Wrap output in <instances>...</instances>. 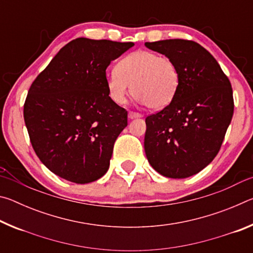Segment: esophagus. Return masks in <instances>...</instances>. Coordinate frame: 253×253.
<instances>
[{"label":"esophagus","instance_id":"obj_1","mask_svg":"<svg viewBox=\"0 0 253 253\" xmlns=\"http://www.w3.org/2000/svg\"><path fill=\"white\" fill-rule=\"evenodd\" d=\"M142 117V114L139 113H135V111H129L128 113V118L129 119H135V118H140Z\"/></svg>","mask_w":253,"mask_h":253}]
</instances>
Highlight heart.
I'll list each match as a JSON object with an SVG mask.
<instances>
[{
    "mask_svg": "<svg viewBox=\"0 0 253 253\" xmlns=\"http://www.w3.org/2000/svg\"><path fill=\"white\" fill-rule=\"evenodd\" d=\"M179 83L181 75L174 60L148 50L126 55L106 77L108 93L115 102L125 104L132 90L137 99L152 109L169 105Z\"/></svg>",
    "mask_w": 253,
    "mask_h": 253,
    "instance_id": "1",
    "label": "heart"
}]
</instances>
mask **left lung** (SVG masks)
<instances>
[{
	"label": "left lung",
	"instance_id": "obj_1",
	"mask_svg": "<svg viewBox=\"0 0 253 253\" xmlns=\"http://www.w3.org/2000/svg\"><path fill=\"white\" fill-rule=\"evenodd\" d=\"M145 45L174 60L181 75L170 104L145 121L146 157L163 176L190 177L220 151L233 116L232 87L213 55L194 41L169 39Z\"/></svg>",
	"mask_w": 253,
	"mask_h": 253
}]
</instances>
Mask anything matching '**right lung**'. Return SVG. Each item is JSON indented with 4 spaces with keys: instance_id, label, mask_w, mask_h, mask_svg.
<instances>
[{
    "instance_id": "right-lung-1",
    "label": "right lung",
    "mask_w": 253,
    "mask_h": 253,
    "mask_svg": "<svg viewBox=\"0 0 253 253\" xmlns=\"http://www.w3.org/2000/svg\"><path fill=\"white\" fill-rule=\"evenodd\" d=\"M132 42L78 38L55 54L29 89L23 115L46 169L85 184L104 176L127 111L109 97L106 69Z\"/></svg>"
}]
</instances>
